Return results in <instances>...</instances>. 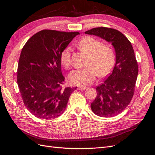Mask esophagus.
<instances>
[{"instance_id": "34e87169", "label": "esophagus", "mask_w": 155, "mask_h": 155, "mask_svg": "<svg viewBox=\"0 0 155 155\" xmlns=\"http://www.w3.org/2000/svg\"><path fill=\"white\" fill-rule=\"evenodd\" d=\"M86 89V86H79L78 87V90H85Z\"/></svg>"}]
</instances>
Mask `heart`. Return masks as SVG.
Instances as JSON below:
<instances>
[{
	"mask_svg": "<svg viewBox=\"0 0 155 155\" xmlns=\"http://www.w3.org/2000/svg\"><path fill=\"white\" fill-rule=\"evenodd\" d=\"M77 46L87 55L86 67L73 71L69 75V82L74 85L85 86L94 82L97 75L108 74L114 67L115 55L112 48L91 36H86L79 40ZM60 62L65 68L71 65V48L66 47L60 54Z\"/></svg>",
	"mask_w": 155,
	"mask_h": 155,
	"instance_id": "heart-1",
	"label": "heart"
}]
</instances>
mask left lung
<instances>
[{
  "instance_id": "left-lung-1",
  "label": "left lung",
  "mask_w": 155,
  "mask_h": 155,
  "mask_svg": "<svg viewBox=\"0 0 155 155\" xmlns=\"http://www.w3.org/2000/svg\"><path fill=\"white\" fill-rule=\"evenodd\" d=\"M85 34L101 38L114 48V68L103 84L97 87V95L91 108L100 117L115 116L127 107L134 93L138 68L134 49L129 39L117 30L99 27Z\"/></svg>"
}]
</instances>
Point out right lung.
<instances>
[{
  "label": "right lung",
  "instance_id": "obj_1",
  "mask_svg": "<svg viewBox=\"0 0 155 155\" xmlns=\"http://www.w3.org/2000/svg\"><path fill=\"white\" fill-rule=\"evenodd\" d=\"M78 32L43 30L34 34L21 51L17 68V84L23 103L34 116L54 119L66 109L77 87L61 90L64 77L60 54Z\"/></svg>",
  "mask_w": 155,
  "mask_h": 155
}]
</instances>
